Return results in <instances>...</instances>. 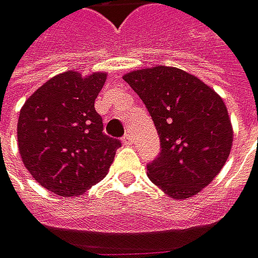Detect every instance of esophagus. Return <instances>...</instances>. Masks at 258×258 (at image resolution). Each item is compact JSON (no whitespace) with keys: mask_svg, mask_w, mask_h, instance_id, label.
Here are the masks:
<instances>
[{"mask_svg":"<svg viewBox=\"0 0 258 258\" xmlns=\"http://www.w3.org/2000/svg\"><path fill=\"white\" fill-rule=\"evenodd\" d=\"M132 142H134V141H132V137H131V134L127 132V134L123 137V144H124V145H132Z\"/></svg>","mask_w":258,"mask_h":258,"instance_id":"obj_1","label":"esophagus"}]
</instances>
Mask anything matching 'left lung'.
<instances>
[{
	"mask_svg": "<svg viewBox=\"0 0 258 258\" xmlns=\"http://www.w3.org/2000/svg\"><path fill=\"white\" fill-rule=\"evenodd\" d=\"M123 79L147 105L160 137L161 153L147 166L151 182L173 200L203 191L225 166L233 142L223 98L177 67L138 69Z\"/></svg>",
	"mask_w": 258,
	"mask_h": 258,
	"instance_id": "obj_1",
	"label": "left lung"
}]
</instances>
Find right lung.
<instances>
[{
  "mask_svg": "<svg viewBox=\"0 0 258 258\" xmlns=\"http://www.w3.org/2000/svg\"><path fill=\"white\" fill-rule=\"evenodd\" d=\"M107 75L63 72L39 86L20 110L22 161L51 192L78 197L108 173L120 141L102 134V119L94 107Z\"/></svg>",
  "mask_w": 258,
  "mask_h": 258,
  "instance_id": "obj_1",
  "label": "right lung"
}]
</instances>
